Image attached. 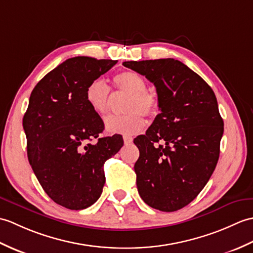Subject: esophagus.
<instances>
[{
    "label": "esophagus",
    "mask_w": 253,
    "mask_h": 253,
    "mask_svg": "<svg viewBox=\"0 0 253 253\" xmlns=\"http://www.w3.org/2000/svg\"><path fill=\"white\" fill-rule=\"evenodd\" d=\"M123 141H125L126 145H130L133 142V138L130 137V136H125V137H123Z\"/></svg>",
    "instance_id": "obj_1"
}]
</instances>
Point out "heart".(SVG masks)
<instances>
[{
  "label": "heart",
  "instance_id": "heart-1",
  "mask_svg": "<svg viewBox=\"0 0 253 253\" xmlns=\"http://www.w3.org/2000/svg\"><path fill=\"white\" fill-rule=\"evenodd\" d=\"M112 87L116 92L125 93L123 116H110L106 118L105 128L109 134L131 136L142 131L145 126L139 114L147 118H154L159 112V102L156 95L146 89V81L135 71L125 70L112 78ZM85 102L94 112L103 115L109 108V87L100 80H95L85 89Z\"/></svg>",
  "mask_w": 253,
  "mask_h": 253
}]
</instances>
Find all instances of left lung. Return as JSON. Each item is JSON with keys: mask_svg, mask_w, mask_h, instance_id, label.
Masks as SVG:
<instances>
[{"mask_svg": "<svg viewBox=\"0 0 253 253\" xmlns=\"http://www.w3.org/2000/svg\"><path fill=\"white\" fill-rule=\"evenodd\" d=\"M154 83L160 114L145 135L134 139V165L141 198L154 209L173 212L197 197L214 171L224 122L208 83L173 58L125 61Z\"/></svg>", "mask_w": 253, "mask_h": 253, "instance_id": "left-lung-1", "label": "left lung"}]
</instances>
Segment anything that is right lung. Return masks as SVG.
<instances>
[{
	"mask_svg": "<svg viewBox=\"0 0 253 253\" xmlns=\"http://www.w3.org/2000/svg\"><path fill=\"white\" fill-rule=\"evenodd\" d=\"M117 60L69 58L33 88L22 119L28 160L48 197L70 210L96 203L104 164L123 146L120 135L99 137L104 122L85 102V89ZM97 138L96 143H91Z\"/></svg>",
	"mask_w": 253,
	"mask_h": 253,
	"instance_id": "obj_1",
	"label": "right lung"
}]
</instances>
